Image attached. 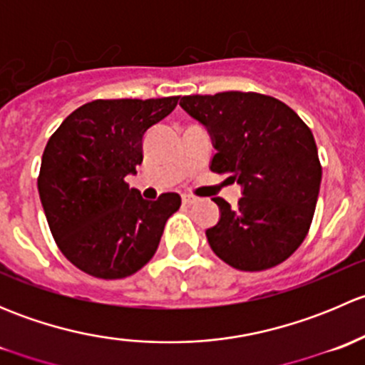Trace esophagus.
Listing matches in <instances>:
<instances>
[{"instance_id": "1", "label": "esophagus", "mask_w": 365, "mask_h": 365, "mask_svg": "<svg viewBox=\"0 0 365 365\" xmlns=\"http://www.w3.org/2000/svg\"><path fill=\"white\" fill-rule=\"evenodd\" d=\"M182 201H183V205H194L197 200L194 196H187L185 194V196H182Z\"/></svg>"}]
</instances>
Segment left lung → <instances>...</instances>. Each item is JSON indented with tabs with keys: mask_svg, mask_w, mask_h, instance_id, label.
Here are the masks:
<instances>
[{
	"mask_svg": "<svg viewBox=\"0 0 365 365\" xmlns=\"http://www.w3.org/2000/svg\"><path fill=\"white\" fill-rule=\"evenodd\" d=\"M180 106L212 138L210 169L242 187L235 208L213 200L220 217L206 230L212 251L244 272L288 259L311 227L322 183L311 128L284 102L251 91L189 95Z\"/></svg>",
	"mask_w": 365,
	"mask_h": 365,
	"instance_id": "obj_1",
	"label": "left lung"
}]
</instances>
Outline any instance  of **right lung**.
Returning <instances> with one entry per match:
<instances>
[{"label": "right lung", "instance_id": "obj_1", "mask_svg": "<svg viewBox=\"0 0 365 365\" xmlns=\"http://www.w3.org/2000/svg\"><path fill=\"white\" fill-rule=\"evenodd\" d=\"M180 97L93 101L68 114L42 155L38 194L60 251L98 279H123L155 254L180 208L176 192L143 200L125 182L143 162L146 132Z\"/></svg>", "mask_w": 365, "mask_h": 365}]
</instances>
